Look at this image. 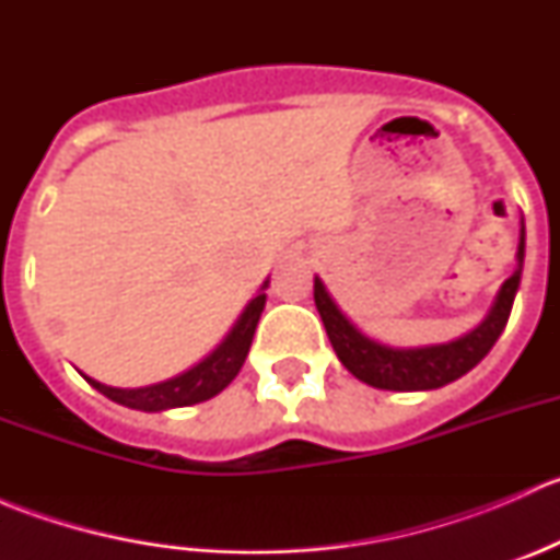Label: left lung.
Wrapping results in <instances>:
<instances>
[{
	"label": "left lung",
	"mask_w": 560,
	"mask_h": 560,
	"mask_svg": "<svg viewBox=\"0 0 560 560\" xmlns=\"http://www.w3.org/2000/svg\"><path fill=\"white\" fill-rule=\"evenodd\" d=\"M525 257V224L521 222V244H517L515 273L501 284L488 316L466 336L450 343H433V347L398 349L374 341L365 336L330 298L319 276H314V303L322 316L327 338L336 349L343 369L360 382L380 389H395V393H411V389H436L460 380L474 369L485 354L493 349L499 336L504 332L510 319L512 303H515L517 287H521Z\"/></svg>",
	"instance_id": "1"
}]
</instances>
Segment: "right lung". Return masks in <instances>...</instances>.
I'll list each match as a JSON object with an SVG mask.
<instances>
[{"mask_svg": "<svg viewBox=\"0 0 560 560\" xmlns=\"http://www.w3.org/2000/svg\"><path fill=\"white\" fill-rule=\"evenodd\" d=\"M265 290H268V281L262 284L259 295L248 301V306L244 308V314L238 316L233 330L228 332V338H224L206 360H200L195 369L184 371V374L173 376V380L135 389L107 387L103 382L92 380V376L86 374H83V380H86L94 389L107 395L110 400H116V404L129 406V409L138 411L178 409V406H191L200 404V400L213 398V395L222 393V389L238 376L241 365H244L248 347H252L254 330H257L259 314H262L265 308Z\"/></svg>", "mask_w": 560, "mask_h": 560, "instance_id": "add662e5", "label": "right lung"}]
</instances>
